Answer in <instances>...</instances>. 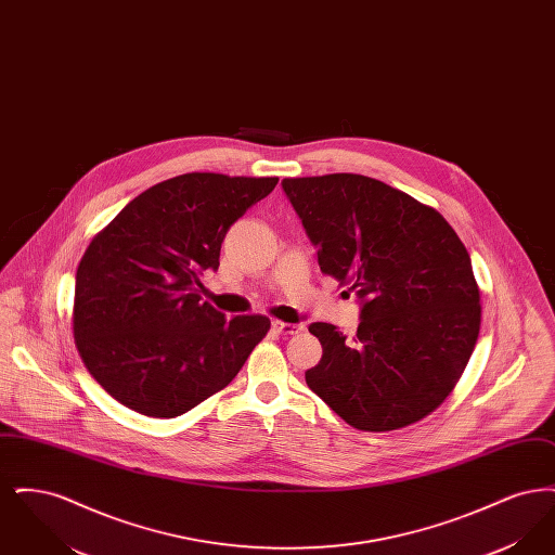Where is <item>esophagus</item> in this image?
Returning a JSON list of instances; mask_svg holds the SVG:
<instances>
[{
	"instance_id": "1",
	"label": "esophagus",
	"mask_w": 555,
	"mask_h": 555,
	"mask_svg": "<svg viewBox=\"0 0 555 555\" xmlns=\"http://www.w3.org/2000/svg\"><path fill=\"white\" fill-rule=\"evenodd\" d=\"M304 326L295 324V322H281V320H272V331L279 335H297Z\"/></svg>"
}]
</instances>
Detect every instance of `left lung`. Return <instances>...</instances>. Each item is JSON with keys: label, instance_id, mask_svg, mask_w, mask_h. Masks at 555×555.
<instances>
[{"label": "left lung", "instance_id": "left-lung-1", "mask_svg": "<svg viewBox=\"0 0 555 555\" xmlns=\"http://www.w3.org/2000/svg\"><path fill=\"white\" fill-rule=\"evenodd\" d=\"M324 274L362 310L353 341L312 322L322 358L306 383L358 430L418 423L460 380L480 331L470 256L448 220L362 175L283 179Z\"/></svg>", "mask_w": 555, "mask_h": 555}]
</instances>
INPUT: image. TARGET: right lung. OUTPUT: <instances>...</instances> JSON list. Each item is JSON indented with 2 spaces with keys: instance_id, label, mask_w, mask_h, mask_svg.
Instances as JSON below:
<instances>
[{
  "instance_id": "1",
  "label": "right lung",
  "mask_w": 555,
  "mask_h": 555,
  "mask_svg": "<svg viewBox=\"0 0 555 555\" xmlns=\"http://www.w3.org/2000/svg\"><path fill=\"white\" fill-rule=\"evenodd\" d=\"M276 177L189 172L150 186L87 247L75 341L91 376L143 416L175 418L224 389L262 341V314L224 318L202 301L229 229Z\"/></svg>"
}]
</instances>
